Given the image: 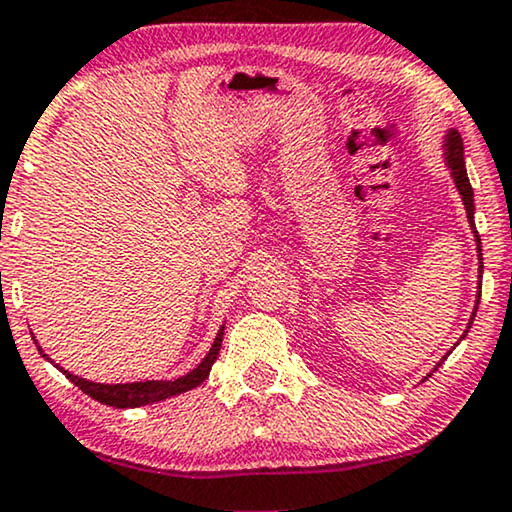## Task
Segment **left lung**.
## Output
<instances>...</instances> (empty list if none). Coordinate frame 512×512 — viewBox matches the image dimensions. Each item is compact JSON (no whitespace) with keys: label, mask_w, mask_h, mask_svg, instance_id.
Returning <instances> with one entry per match:
<instances>
[{"label":"left lung","mask_w":512,"mask_h":512,"mask_svg":"<svg viewBox=\"0 0 512 512\" xmlns=\"http://www.w3.org/2000/svg\"><path fill=\"white\" fill-rule=\"evenodd\" d=\"M444 154H446V166L451 168V175H453V182H456L460 197H463V204H465V211H468V220H470V227L475 230V201H472V187H470V180H468V170H465V159H463V137L458 135L456 130H451L449 135H446L444 140ZM475 239H477V251H479V263H482V242H479V235L475 230ZM479 280H482V266H479ZM479 296H482V282H479V292H477V304H479ZM475 313H477V306H475ZM475 313H472L468 327L472 325V320H475ZM468 332V330H465ZM465 337V334H463ZM449 356V353H446ZM444 361V358H441ZM441 365V363H439ZM437 365V368H439ZM434 368V370H437ZM430 377V375H427Z\"/></svg>","instance_id":"8db88e82"}]
</instances>
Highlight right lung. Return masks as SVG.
Instances as JSON below:
<instances>
[{"label":"right lung","instance_id":"obj_1","mask_svg":"<svg viewBox=\"0 0 512 512\" xmlns=\"http://www.w3.org/2000/svg\"><path fill=\"white\" fill-rule=\"evenodd\" d=\"M220 344H223V327H220L216 342H213L211 351L206 353L204 361H201L192 372H187L185 377H178V380H147V382H130V384H99V382L82 380V377L71 375V372L63 370V368H59V370L68 377V380L75 384V387L85 391L87 396H92L94 401L104 403V406L140 408V406H147V403H156V401L170 399V396H178V394H182V391H189V389L199 387V384L208 377V372H211L213 363H216V358H218V353H220ZM42 356L47 358V353H42Z\"/></svg>","mask_w":512,"mask_h":512}]
</instances>
